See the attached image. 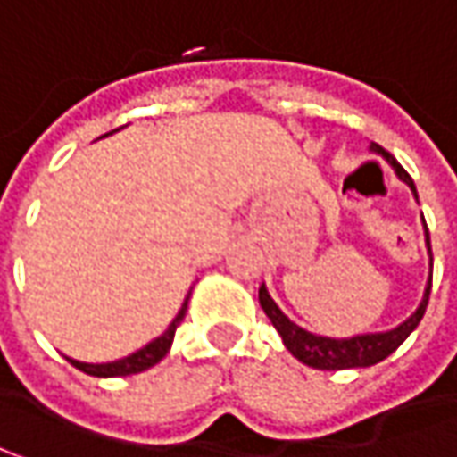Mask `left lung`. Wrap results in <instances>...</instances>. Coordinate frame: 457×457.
Here are the masks:
<instances>
[{"label":"left lung","mask_w":457,"mask_h":457,"mask_svg":"<svg viewBox=\"0 0 457 457\" xmlns=\"http://www.w3.org/2000/svg\"><path fill=\"white\" fill-rule=\"evenodd\" d=\"M370 152L372 154H380L390 168L395 170V175L411 188L414 199L416 196V186L411 180V175L406 173L395 157L386 152L380 145H370ZM424 222V217H421ZM424 245H427V253H429V279H427V287H424V297L419 303V308L403 320L398 323L395 328H388V331H375V334H357V336H346V338H331V336H318L305 331L303 326H297L295 320H289L284 315L279 305L271 300L266 284H261L258 289V303L263 312L269 315V320L274 323V328L282 336L284 346L289 349V354L295 360H300L303 364H308L312 370H354V367H372V364L383 362L386 357H390L409 336L419 326V320L424 318V310H427V303H429V292H432V245H429V229H427V222H424Z\"/></svg>","instance_id":"8db88e82"}]
</instances>
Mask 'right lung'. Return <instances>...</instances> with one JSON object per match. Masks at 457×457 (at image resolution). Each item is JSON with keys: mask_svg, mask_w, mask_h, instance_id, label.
Wrapping results in <instances>:
<instances>
[{"mask_svg": "<svg viewBox=\"0 0 457 457\" xmlns=\"http://www.w3.org/2000/svg\"><path fill=\"white\" fill-rule=\"evenodd\" d=\"M116 131H119V129H116ZM111 134H113V131H111ZM105 137H108V134H105ZM188 300H191V292L186 295L183 305H180V310H178V315L170 320V326L165 328V334H160L157 338H152L149 344H145V346H142V349H137V352H131L129 357H121V360L100 362V364L79 362V360H71V357H67V362H71L77 370H82V372H87V375H93V378H126V375L145 372V370L154 367V364L160 362V360L170 352L175 328H178V326H180V320L186 318Z\"/></svg>", "mask_w": 457, "mask_h": 457, "instance_id": "right-lung-1", "label": "right lung"}]
</instances>
